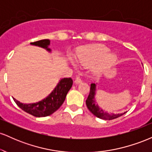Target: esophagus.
Returning <instances> with one entry per match:
<instances>
[{
	"mask_svg": "<svg viewBox=\"0 0 152 152\" xmlns=\"http://www.w3.org/2000/svg\"><path fill=\"white\" fill-rule=\"evenodd\" d=\"M74 82H75V83H76V84H78V83H81V82H82V80H81V77H80V76H77V77L76 78V79H75Z\"/></svg>",
	"mask_w": 152,
	"mask_h": 152,
	"instance_id": "obj_1",
	"label": "esophagus"
}]
</instances>
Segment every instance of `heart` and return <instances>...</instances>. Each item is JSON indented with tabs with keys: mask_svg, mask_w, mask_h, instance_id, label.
<instances>
[{
	"mask_svg": "<svg viewBox=\"0 0 152 152\" xmlns=\"http://www.w3.org/2000/svg\"><path fill=\"white\" fill-rule=\"evenodd\" d=\"M109 52L110 48L104 45L86 47L78 52L77 61L84 66H93L99 62L98 65L94 68L93 72L96 76H99L117 61L118 56L116 54ZM71 62L74 67L77 66L73 59H71Z\"/></svg>",
	"mask_w": 152,
	"mask_h": 152,
	"instance_id": "1",
	"label": "heart"
}]
</instances>
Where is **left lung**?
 <instances>
[{
  "instance_id": "8db88e82",
  "label": "left lung",
  "mask_w": 152,
  "mask_h": 152,
  "mask_svg": "<svg viewBox=\"0 0 152 152\" xmlns=\"http://www.w3.org/2000/svg\"><path fill=\"white\" fill-rule=\"evenodd\" d=\"M96 85L95 83H91V84L89 95H88V98H87L86 101L87 108L94 116H96L99 118H102V119L112 120L126 114V112L121 113V114H112V113L109 114V113H107L106 111H104L102 108L99 107L98 104H97L95 100V95L96 94Z\"/></svg>"
}]
</instances>
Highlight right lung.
Masks as SVG:
<instances>
[{"label": "right lung", "mask_w": 152, "mask_h": 152, "mask_svg": "<svg viewBox=\"0 0 152 152\" xmlns=\"http://www.w3.org/2000/svg\"><path fill=\"white\" fill-rule=\"evenodd\" d=\"M31 44L45 48L48 52L51 51L50 48H48L50 45V40L48 39L41 40L31 43ZM72 84L73 80L71 78H64L59 81L51 93L40 102L33 104H23L15 99H13V100L26 112L36 117H44L52 114L61 107Z\"/></svg>", "instance_id": "add662e5"}]
</instances>
